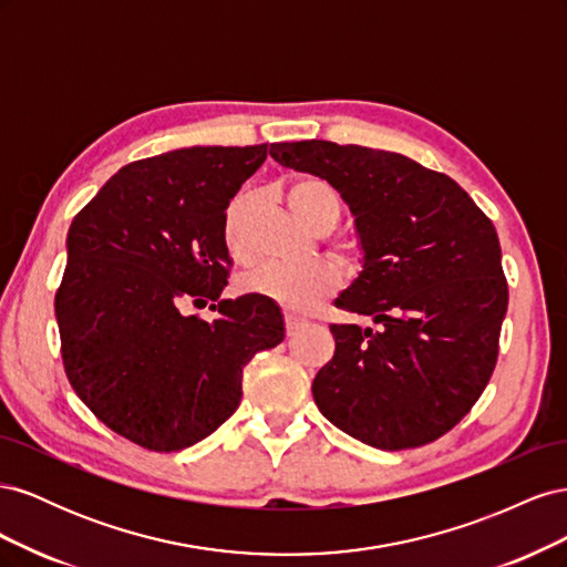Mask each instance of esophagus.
I'll use <instances>...</instances> for the list:
<instances>
[{"instance_id":"esophagus-1","label":"esophagus","mask_w":567,"mask_h":567,"mask_svg":"<svg viewBox=\"0 0 567 567\" xmlns=\"http://www.w3.org/2000/svg\"><path fill=\"white\" fill-rule=\"evenodd\" d=\"M284 319H286V331H288V333L298 331L300 326L307 321L305 317H300V315H293V312H286V315H284Z\"/></svg>"}]
</instances>
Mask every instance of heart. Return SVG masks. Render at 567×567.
<instances>
[{
    "mask_svg": "<svg viewBox=\"0 0 567 567\" xmlns=\"http://www.w3.org/2000/svg\"><path fill=\"white\" fill-rule=\"evenodd\" d=\"M286 203L307 229L317 234L329 231L340 217V196L336 188L315 175H300L286 186ZM246 198L231 200L225 221V238L234 255L244 252L241 219ZM336 255L342 265L354 262V248L350 244H338ZM340 284V274L329 262H312L302 267L288 265H260L250 269L241 279L246 293H255L279 302L288 310H312L326 296H331Z\"/></svg>",
    "mask_w": 567,
    "mask_h": 567,
    "instance_id": "b5f03b06",
    "label": "heart"
}]
</instances>
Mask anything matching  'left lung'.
Returning <instances> with one entry per match:
<instances>
[{
  "mask_svg": "<svg viewBox=\"0 0 567 567\" xmlns=\"http://www.w3.org/2000/svg\"><path fill=\"white\" fill-rule=\"evenodd\" d=\"M269 156L348 203L362 271L336 307L381 323L331 326L336 352L312 383L319 411L385 452L452 431L499 354L508 286L494 225L454 179L402 153L310 140L271 144Z\"/></svg>",
  "mask_w": 567,
  "mask_h": 567,
  "instance_id": "obj_1",
  "label": "left lung"
}]
</instances>
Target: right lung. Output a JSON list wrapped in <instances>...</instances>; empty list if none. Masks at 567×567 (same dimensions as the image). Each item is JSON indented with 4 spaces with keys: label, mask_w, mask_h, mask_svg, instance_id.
<instances>
[{
    "label": "right lung",
    "mask_w": 567,
    "mask_h": 567,
    "mask_svg": "<svg viewBox=\"0 0 567 567\" xmlns=\"http://www.w3.org/2000/svg\"><path fill=\"white\" fill-rule=\"evenodd\" d=\"M267 158L260 146H192L125 165L75 215L56 293L78 398L153 452L215 433L241 404L244 367L284 340L279 305L221 300L225 210ZM213 301L210 321L186 316Z\"/></svg>",
    "instance_id": "1"
}]
</instances>
